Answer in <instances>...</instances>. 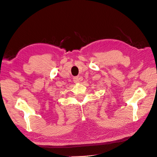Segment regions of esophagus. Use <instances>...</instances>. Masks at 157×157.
I'll use <instances>...</instances> for the list:
<instances>
[{"label": "esophagus", "mask_w": 157, "mask_h": 157, "mask_svg": "<svg viewBox=\"0 0 157 157\" xmlns=\"http://www.w3.org/2000/svg\"><path fill=\"white\" fill-rule=\"evenodd\" d=\"M83 78L82 77H79V76H76V77L74 78V82L75 83H78L80 81H82Z\"/></svg>", "instance_id": "obj_1"}]
</instances>
